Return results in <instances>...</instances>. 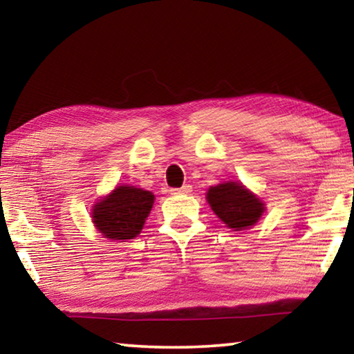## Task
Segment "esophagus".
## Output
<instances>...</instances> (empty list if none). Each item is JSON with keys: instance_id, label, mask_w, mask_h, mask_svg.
Returning <instances> with one entry per match:
<instances>
[{"instance_id": "obj_1", "label": "esophagus", "mask_w": 354, "mask_h": 354, "mask_svg": "<svg viewBox=\"0 0 354 354\" xmlns=\"http://www.w3.org/2000/svg\"><path fill=\"white\" fill-rule=\"evenodd\" d=\"M190 190H192V185H189V184H184L183 187H179V189H171L170 192L173 195H176V194H190Z\"/></svg>"}]
</instances>
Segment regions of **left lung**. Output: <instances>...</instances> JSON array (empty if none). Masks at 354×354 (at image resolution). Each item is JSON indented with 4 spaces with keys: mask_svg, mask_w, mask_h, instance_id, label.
Listing matches in <instances>:
<instances>
[{
    "mask_svg": "<svg viewBox=\"0 0 354 354\" xmlns=\"http://www.w3.org/2000/svg\"><path fill=\"white\" fill-rule=\"evenodd\" d=\"M207 201L217 217L232 230H245L261 218L263 205L242 184L225 183L211 187Z\"/></svg>",
    "mask_w": 354,
    "mask_h": 354,
    "instance_id": "left-lung-1",
    "label": "left lung"
}]
</instances>
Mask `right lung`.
I'll return each mask as SVG.
<instances>
[{"label": "right lung", "instance_id": "add662e5", "mask_svg": "<svg viewBox=\"0 0 354 354\" xmlns=\"http://www.w3.org/2000/svg\"><path fill=\"white\" fill-rule=\"evenodd\" d=\"M154 203L151 192L120 185L95 205L93 223L111 241H127L139 234Z\"/></svg>", "mask_w": 354, "mask_h": 354}]
</instances>
